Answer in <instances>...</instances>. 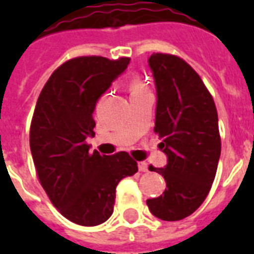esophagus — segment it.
<instances>
[{
	"mask_svg": "<svg viewBox=\"0 0 254 254\" xmlns=\"http://www.w3.org/2000/svg\"><path fill=\"white\" fill-rule=\"evenodd\" d=\"M138 170L141 173H146L147 171V163L146 162H139L138 163Z\"/></svg>",
	"mask_w": 254,
	"mask_h": 254,
	"instance_id": "esophagus-1",
	"label": "esophagus"
}]
</instances>
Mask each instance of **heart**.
Segmentation results:
<instances>
[{
	"label": "heart",
	"mask_w": 254,
	"mask_h": 254,
	"mask_svg": "<svg viewBox=\"0 0 254 254\" xmlns=\"http://www.w3.org/2000/svg\"><path fill=\"white\" fill-rule=\"evenodd\" d=\"M129 88H130L131 93H137V92L146 91V87L143 84V81L139 77H133L129 83Z\"/></svg>",
	"instance_id": "1"
}]
</instances>
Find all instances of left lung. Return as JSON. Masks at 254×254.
<instances>
[{"instance_id":"8db88e82","label":"left lung","mask_w":254,"mask_h":254,"mask_svg":"<svg viewBox=\"0 0 254 254\" xmlns=\"http://www.w3.org/2000/svg\"><path fill=\"white\" fill-rule=\"evenodd\" d=\"M149 65L158 96L154 131L167 165L149 167L165 178L166 190L146 204L155 217L177 221L195 212L212 187L221 151L217 111L200 76L182 58L154 53Z\"/></svg>"}]
</instances>
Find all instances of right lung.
Instances as JSON below:
<instances>
[{
	"label": "right lung",
	"instance_id": "right-lung-1",
	"mask_svg": "<svg viewBox=\"0 0 254 254\" xmlns=\"http://www.w3.org/2000/svg\"><path fill=\"white\" fill-rule=\"evenodd\" d=\"M129 62L96 55L69 59L50 76L34 109L30 149L38 179L55 208L75 224L107 221L119 182L138 171L127 151L101 155L85 142L95 134L97 100Z\"/></svg>",
	"mask_w": 254,
	"mask_h": 254
}]
</instances>
